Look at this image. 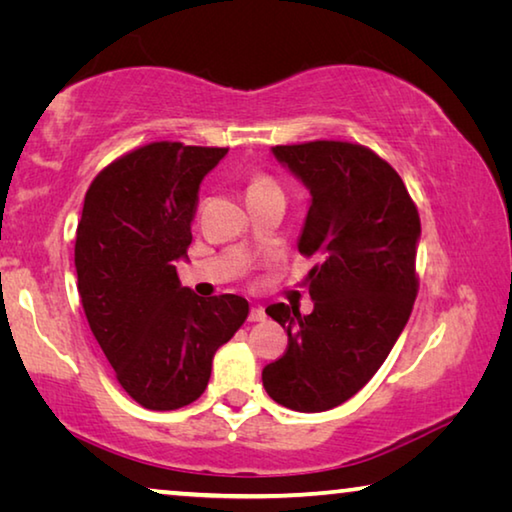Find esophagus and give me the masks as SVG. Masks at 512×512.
<instances>
[{"instance_id": "obj_1", "label": "esophagus", "mask_w": 512, "mask_h": 512, "mask_svg": "<svg viewBox=\"0 0 512 512\" xmlns=\"http://www.w3.org/2000/svg\"><path fill=\"white\" fill-rule=\"evenodd\" d=\"M248 320H250V323H262V320H266V311L259 305H253V307H250Z\"/></svg>"}]
</instances>
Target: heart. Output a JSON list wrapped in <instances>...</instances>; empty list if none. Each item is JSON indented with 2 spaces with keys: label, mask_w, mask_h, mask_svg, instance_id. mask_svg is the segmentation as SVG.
I'll return each instance as SVG.
<instances>
[{
  "label": "heart",
  "mask_w": 512,
  "mask_h": 512,
  "mask_svg": "<svg viewBox=\"0 0 512 512\" xmlns=\"http://www.w3.org/2000/svg\"><path fill=\"white\" fill-rule=\"evenodd\" d=\"M273 187H277V185L268 176H255L253 180H250V185H248V194L262 192V189H273Z\"/></svg>",
  "instance_id": "obj_1"
}]
</instances>
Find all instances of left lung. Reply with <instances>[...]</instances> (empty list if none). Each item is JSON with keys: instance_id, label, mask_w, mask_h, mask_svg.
<instances>
[{"instance_id": "left-lung-1", "label": "left lung", "mask_w": 512, "mask_h": 512, "mask_svg": "<svg viewBox=\"0 0 512 512\" xmlns=\"http://www.w3.org/2000/svg\"><path fill=\"white\" fill-rule=\"evenodd\" d=\"M311 203L298 250L323 262L307 275L314 311L266 307L289 334L262 370L266 393L300 413L350 400L386 361L418 296L420 216L397 171L361 144L273 146Z\"/></svg>"}]
</instances>
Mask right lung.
I'll return each mask as SVG.
<instances>
[{
  "mask_svg": "<svg viewBox=\"0 0 512 512\" xmlns=\"http://www.w3.org/2000/svg\"><path fill=\"white\" fill-rule=\"evenodd\" d=\"M228 149L153 142L110 162L85 194L74 264L85 318L121 388L151 411L203 395L248 300L201 298L178 280L198 187Z\"/></svg>",
  "mask_w": 512,
  "mask_h": 512,
  "instance_id": "add662e5",
  "label": "right lung"
}]
</instances>
